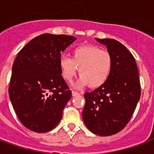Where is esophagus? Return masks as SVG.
<instances>
[{"label": "esophagus", "mask_w": 154, "mask_h": 154, "mask_svg": "<svg viewBox=\"0 0 154 154\" xmlns=\"http://www.w3.org/2000/svg\"><path fill=\"white\" fill-rule=\"evenodd\" d=\"M72 97H76V96H78V95H80V93H78V92L75 91H72Z\"/></svg>", "instance_id": "obj_1"}]
</instances>
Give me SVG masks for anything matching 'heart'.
<instances>
[{"mask_svg": "<svg viewBox=\"0 0 154 154\" xmlns=\"http://www.w3.org/2000/svg\"><path fill=\"white\" fill-rule=\"evenodd\" d=\"M113 66V58L110 52L92 45H85L75 48L72 59L62 57L59 67L63 79L72 80L77 69L81 78L78 86H88L91 88L101 87L110 77Z\"/></svg>", "mask_w": 154, "mask_h": 154, "instance_id": "1", "label": "heart"}]
</instances>
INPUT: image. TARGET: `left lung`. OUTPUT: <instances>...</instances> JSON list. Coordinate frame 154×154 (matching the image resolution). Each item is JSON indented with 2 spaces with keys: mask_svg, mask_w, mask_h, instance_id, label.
I'll return each instance as SVG.
<instances>
[{
  "mask_svg": "<svg viewBox=\"0 0 154 154\" xmlns=\"http://www.w3.org/2000/svg\"><path fill=\"white\" fill-rule=\"evenodd\" d=\"M107 47L113 58L106 82L84 94L82 119L88 129L100 136L121 131L129 123L141 95L139 70L126 47L113 38H96Z\"/></svg>",
  "mask_w": 154,
  "mask_h": 154,
  "instance_id": "left-lung-1",
  "label": "left lung"
}]
</instances>
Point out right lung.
<instances>
[{"label":"right lung","mask_w":154,"mask_h":154,"mask_svg":"<svg viewBox=\"0 0 154 154\" xmlns=\"http://www.w3.org/2000/svg\"><path fill=\"white\" fill-rule=\"evenodd\" d=\"M77 38L43 34L19 52L12 67L9 96L16 116L27 129L46 133L60 122L72 91L61 75L59 60Z\"/></svg>","instance_id":"right-lung-1"}]
</instances>
